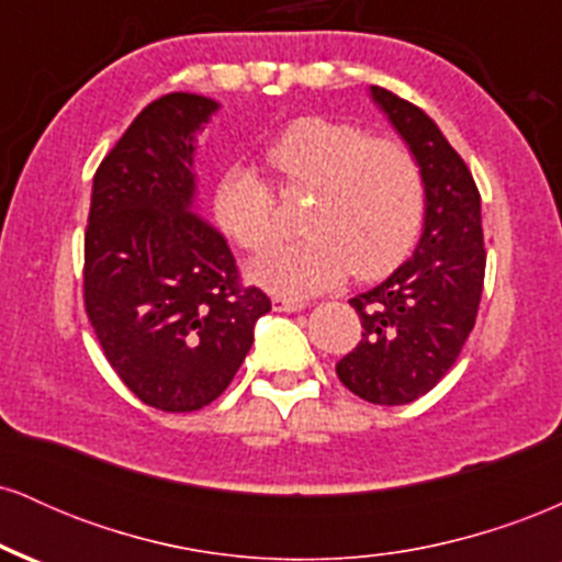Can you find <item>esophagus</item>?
I'll return each mask as SVG.
<instances>
[{
    "label": "esophagus",
    "mask_w": 562,
    "mask_h": 562,
    "mask_svg": "<svg viewBox=\"0 0 562 562\" xmlns=\"http://www.w3.org/2000/svg\"><path fill=\"white\" fill-rule=\"evenodd\" d=\"M272 306H274V312H288V314H293V312H301V308H306V303L293 301V299H282V295H274Z\"/></svg>",
    "instance_id": "34e87169"
}]
</instances>
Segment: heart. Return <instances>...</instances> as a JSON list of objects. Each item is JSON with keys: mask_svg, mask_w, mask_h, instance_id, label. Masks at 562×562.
Here are the masks:
<instances>
[{"mask_svg": "<svg viewBox=\"0 0 562 562\" xmlns=\"http://www.w3.org/2000/svg\"><path fill=\"white\" fill-rule=\"evenodd\" d=\"M263 160L282 195L312 192L303 237L250 263V280L272 293L301 299L385 274L415 240L425 187L417 158L393 139H372L346 121H293L269 142ZM216 224L250 254L280 237V205L272 184L248 166H229L211 198Z\"/></svg>", "mask_w": 562, "mask_h": 562, "instance_id": "heart-1", "label": "heart"}]
</instances>
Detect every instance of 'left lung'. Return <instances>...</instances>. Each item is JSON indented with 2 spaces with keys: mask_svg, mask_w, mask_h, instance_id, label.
Listing matches in <instances>:
<instances>
[{
  "mask_svg": "<svg viewBox=\"0 0 562 562\" xmlns=\"http://www.w3.org/2000/svg\"><path fill=\"white\" fill-rule=\"evenodd\" d=\"M370 94L420 164L423 235L389 280L348 301L364 330L335 372L364 402L398 406L425 396L460 357L479 314L486 250L465 160L420 108L383 87Z\"/></svg>",
  "mask_w": 562,
  "mask_h": 562,
  "instance_id": "1",
  "label": "left lung"
}]
</instances>
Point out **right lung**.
Masks as SVG:
<instances>
[{
    "label": "right lung",
    "instance_id": "obj_1",
    "mask_svg": "<svg viewBox=\"0 0 562 562\" xmlns=\"http://www.w3.org/2000/svg\"><path fill=\"white\" fill-rule=\"evenodd\" d=\"M218 111L203 94L150 102L94 173L83 235V306L126 389L160 412L224 393L272 308L243 288L218 229L195 214L198 134Z\"/></svg>",
    "mask_w": 562,
    "mask_h": 562
}]
</instances>
